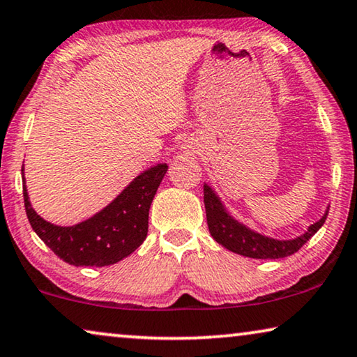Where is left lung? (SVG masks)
<instances>
[{
  "label": "left lung",
  "mask_w": 357,
  "mask_h": 357,
  "mask_svg": "<svg viewBox=\"0 0 357 357\" xmlns=\"http://www.w3.org/2000/svg\"><path fill=\"white\" fill-rule=\"evenodd\" d=\"M204 208L208 227L213 238L231 252L241 255L252 259H278V257H287L296 252L304 243L311 240L314 234L324 225L327 219L328 208L325 209L324 215L317 222L307 227V230L299 236L290 240H278L259 234L251 227L243 224L240 219L230 213L215 193L211 185L204 183Z\"/></svg>",
  "instance_id": "left-lung-1"
}]
</instances>
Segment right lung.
Masks as SVG:
<instances>
[{
  "label": "right lung",
  "instance_id": "1",
  "mask_svg": "<svg viewBox=\"0 0 357 357\" xmlns=\"http://www.w3.org/2000/svg\"><path fill=\"white\" fill-rule=\"evenodd\" d=\"M166 172V162L153 164L89 219L75 225H56L32 208L22 166L25 213L35 234L67 264L77 267L116 264L130 256L146 238L149 206Z\"/></svg>",
  "mask_w": 357,
  "mask_h": 357
}]
</instances>
